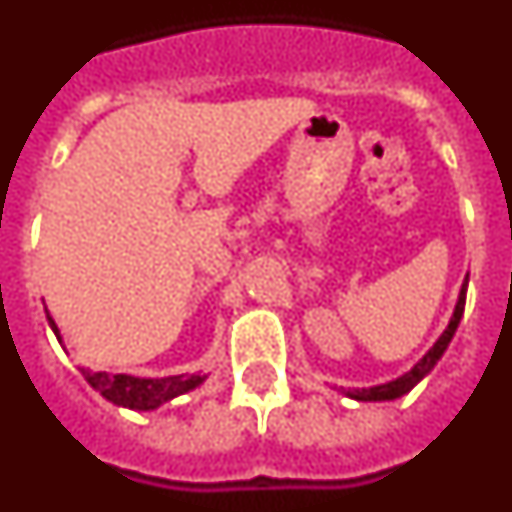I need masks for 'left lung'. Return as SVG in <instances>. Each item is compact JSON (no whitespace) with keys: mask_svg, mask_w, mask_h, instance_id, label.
<instances>
[{"mask_svg":"<svg viewBox=\"0 0 512 512\" xmlns=\"http://www.w3.org/2000/svg\"><path fill=\"white\" fill-rule=\"evenodd\" d=\"M467 284H469V274L467 279H464V284H461V292H459V302H456L454 307V315H451L449 320V328L443 330L441 338H438L436 343H433V348L428 351V354L423 356V359L418 361V364L410 369V372H405L402 377L392 379V382L387 384H377V387H369V390H348L346 395L354 397V400H361V402H379V400H397V397L408 395L410 390H413L415 384L420 382V379L425 377V374L431 372L433 366L438 364V359L443 356V351L449 348L451 338H454L456 328H459V320L461 315H464V305H467Z\"/></svg>","mask_w":512,"mask_h":512,"instance_id":"left-lung-1","label":"left lung"}]
</instances>
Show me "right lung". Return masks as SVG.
Wrapping results in <instances>:
<instances>
[{"label": "right lung", "instance_id": "right-lung-1", "mask_svg": "<svg viewBox=\"0 0 512 512\" xmlns=\"http://www.w3.org/2000/svg\"><path fill=\"white\" fill-rule=\"evenodd\" d=\"M48 323H51L53 333L58 336V328L53 323V318L48 315ZM84 379L92 384L94 390L102 397H107L115 405H122V408L130 410H153L164 402L174 400V397L184 395V392L194 390L205 382L202 374H192V377H164V379H140L130 377V374H107V372H89V369H81Z\"/></svg>", "mask_w": 512, "mask_h": 512}]
</instances>
